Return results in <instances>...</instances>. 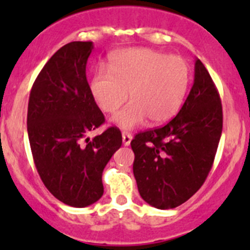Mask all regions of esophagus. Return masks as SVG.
Listing matches in <instances>:
<instances>
[{
	"instance_id": "1",
	"label": "esophagus",
	"mask_w": 250,
	"mask_h": 250,
	"mask_svg": "<svg viewBox=\"0 0 250 250\" xmlns=\"http://www.w3.org/2000/svg\"><path fill=\"white\" fill-rule=\"evenodd\" d=\"M122 141H123V145L125 146H129L130 141H132V134L128 132H123L122 133Z\"/></svg>"
}]
</instances>
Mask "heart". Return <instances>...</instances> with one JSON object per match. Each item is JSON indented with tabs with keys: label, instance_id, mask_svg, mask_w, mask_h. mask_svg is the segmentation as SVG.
<instances>
[{
	"label": "heart",
	"instance_id": "heart-1",
	"mask_svg": "<svg viewBox=\"0 0 250 250\" xmlns=\"http://www.w3.org/2000/svg\"><path fill=\"white\" fill-rule=\"evenodd\" d=\"M109 71L99 69L89 81V92L100 110L116 112L112 117L122 129H133L148 120L160 125L170 121L183 106L191 81L188 62L150 48H133L115 53Z\"/></svg>",
	"mask_w": 250,
	"mask_h": 250
}]
</instances>
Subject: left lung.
<instances>
[{"label":"left lung","instance_id":"1","mask_svg":"<svg viewBox=\"0 0 250 250\" xmlns=\"http://www.w3.org/2000/svg\"><path fill=\"white\" fill-rule=\"evenodd\" d=\"M223 130V107L210 75L195 62L193 85L178 115L130 143L133 173L144 201L170 209L192 197L213 166Z\"/></svg>","mask_w":250,"mask_h":250}]
</instances>
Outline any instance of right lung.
Instances as JSON below:
<instances>
[{
	"instance_id": "obj_1",
	"label": "right lung",
	"mask_w": 250,
	"mask_h": 250,
	"mask_svg": "<svg viewBox=\"0 0 250 250\" xmlns=\"http://www.w3.org/2000/svg\"><path fill=\"white\" fill-rule=\"evenodd\" d=\"M92 50L93 42L81 41L57 50L35 81L27 107V134L37 172L55 198L76 208L100 200L103 170L122 145L116 127L85 138L105 122L85 77Z\"/></svg>"
}]
</instances>
